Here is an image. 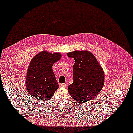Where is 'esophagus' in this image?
<instances>
[{
	"mask_svg": "<svg viewBox=\"0 0 133 133\" xmlns=\"http://www.w3.org/2000/svg\"><path fill=\"white\" fill-rule=\"evenodd\" d=\"M59 87H60L61 88H66L67 86H66V84H60V85H59Z\"/></svg>",
	"mask_w": 133,
	"mask_h": 133,
	"instance_id": "esophagus-1",
	"label": "esophagus"
}]
</instances>
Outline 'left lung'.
Returning a JSON list of instances; mask_svg holds the SVG:
<instances>
[{
	"instance_id": "8db88e82",
	"label": "left lung",
	"mask_w": 133,
	"mask_h": 133,
	"mask_svg": "<svg viewBox=\"0 0 133 133\" xmlns=\"http://www.w3.org/2000/svg\"><path fill=\"white\" fill-rule=\"evenodd\" d=\"M75 59L74 82L68 91L78 103H84L96 98L101 92L104 82V73L93 54L88 50H75L67 53Z\"/></svg>"
}]
</instances>
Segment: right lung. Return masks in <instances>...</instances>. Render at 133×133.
I'll return each instance as SVG.
<instances>
[{
  "instance_id": "add662e5",
  "label": "right lung",
  "mask_w": 133,
  "mask_h": 133,
  "mask_svg": "<svg viewBox=\"0 0 133 133\" xmlns=\"http://www.w3.org/2000/svg\"><path fill=\"white\" fill-rule=\"evenodd\" d=\"M61 58L59 53L43 51L32 59L27 71L26 87L32 98L39 101H46L52 98L59 87L52 66Z\"/></svg>"
}]
</instances>
